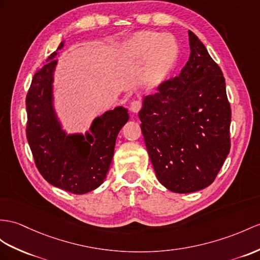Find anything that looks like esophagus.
Listing matches in <instances>:
<instances>
[{
  "label": "esophagus",
  "mask_w": 260,
  "mask_h": 260,
  "mask_svg": "<svg viewBox=\"0 0 260 260\" xmlns=\"http://www.w3.org/2000/svg\"><path fill=\"white\" fill-rule=\"evenodd\" d=\"M141 107H142V105H141L140 101H139V100H134L130 104V110L132 112H138L139 110L141 109Z\"/></svg>",
  "instance_id": "obj_1"
}]
</instances>
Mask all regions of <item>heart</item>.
I'll return each mask as SVG.
<instances>
[{"mask_svg":"<svg viewBox=\"0 0 260 260\" xmlns=\"http://www.w3.org/2000/svg\"><path fill=\"white\" fill-rule=\"evenodd\" d=\"M126 59L143 62L142 84L156 89L172 77L180 61V46L175 37L155 30H139L132 34L123 47Z\"/></svg>","mask_w":260,"mask_h":260,"instance_id":"1","label":"heart"}]
</instances>
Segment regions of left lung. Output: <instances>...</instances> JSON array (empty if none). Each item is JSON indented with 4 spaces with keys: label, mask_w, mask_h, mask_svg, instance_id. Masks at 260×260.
Returning a JSON list of instances; mask_svg holds the SVG:
<instances>
[{
    "label": "left lung",
    "mask_w": 260,
    "mask_h": 260,
    "mask_svg": "<svg viewBox=\"0 0 260 260\" xmlns=\"http://www.w3.org/2000/svg\"><path fill=\"white\" fill-rule=\"evenodd\" d=\"M188 42L191 54L181 74L145 96L139 111L156 178L174 193L211 185L231 149L223 73L191 30Z\"/></svg>",
    "instance_id": "left-lung-1"
}]
</instances>
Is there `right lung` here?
Wrapping results in <instances>:
<instances>
[{
	"label": "right lung",
	"instance_id": "1",
	"mask_svg": "<svg viewBox=\"0 0 260 260\" xmlns=\"http://www.w3.org/2000/svg\"><path fill=\"white\" fill-rule=\"evenodd\" d=\"M60 43L46 64L34 75L26 96V137L37 169L49 184L74 194H85L105 181L119 131L128 122L122 106L93 119L85 134H67L57 115L54 78Z\"/></svg>",
	"mask_w": 260,
	"mask_h": 260
}]
</instances>
